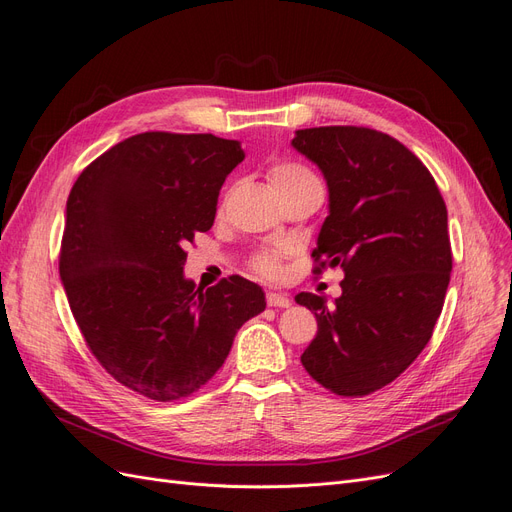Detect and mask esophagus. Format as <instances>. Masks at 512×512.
I'll list each match as a JSON object with an SVG mask.
<instances>
[{"label":"esophagus","mask_w":512,"mask_h":512,"mask_svg":"<svg viewBox=\"0 0 512 512\" xmlns=\"http://www.w3.org/2000/svg\"><path fill=\"white\" fill-rule=\"evenodd\" d=\"M267 305L269 307H288L290 299H288V294H282V292H267Z\"/></svg>","instance_id":"obj_1"}]
</instances>
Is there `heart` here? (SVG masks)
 <instances>
[{
  "label": "heart",
  "mask_w": 512,
  "mask_h": 512,
  "mask_svg": "<svg viewBox=\"0 0 512 512\" xmlns=\"http://www.w3.org/2000/svg\"><path fill=\"white\" fill-rule=\"evenodd\" d=\"M269 181L275 188V192H282L286 188H294V185L301 183H309V181H318L314 177L312 170H307L305 166L297 164V162H275L269 168ZM252 267L258 273L265 275H277L280 273V252L275 250H265L252 258Z\"/></svg>",
  "instance_id": "obj_1"
}]
</instances>
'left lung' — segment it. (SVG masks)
Returning a JSON list of instances; mask_svg holds the SVG:
<instances>
[{
    "instance_id": "8db88e82",
    "label": "left lung",
    "mask_w": 512,
    "mask_h": 512,
    "mask_svg": "<svg viewBox=\"0 0 512 512\" xmlns=\"http://www.w3.org/2000/svg\"><path fill=\"white\" fill-rule=\"evenodd\" d=\"M292 147L329 185L314 271L339 265L346 275L335 305L294 297L318 322L301 363L331 393L363 397L404 374L431 339L453 269L446 205L427 166L384 132L307 128Z\"/></svg>"
}]
</instances>
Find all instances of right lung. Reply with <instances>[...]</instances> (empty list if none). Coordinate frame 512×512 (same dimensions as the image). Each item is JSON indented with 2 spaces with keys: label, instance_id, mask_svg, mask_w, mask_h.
Returning a JSON list of instances; mask_svg holds the SVG:
<instances>
[{
  "label": "right lung",
  "instance_id": "right-lung-1",
  "mask_svg": "<svg viewBox=\"0 0 512 512\" xmlns=\"http://www.w3.org/2000/svg\"><path fill=\"white\" fill-rule=\"evenodd\" d=\"M239 141L143 132L91 162L72 185L59 275L89 350L117 382L156 401L207 384L265 292L230 275L185 280V245L213 226Z\"/></svg>",
  "mask_w": 512,
  "mask_h": 512
}]
</instances>
